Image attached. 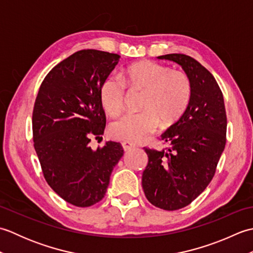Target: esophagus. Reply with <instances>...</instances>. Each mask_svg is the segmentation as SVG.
Segmentation results:
<instances>
[{"label":"esophagus","mask_w":253,"mask_h":253,"mask_svg":"<svg viewBox=\"0 0 253 253\" xmlns=\"http://www.w3.org/2000/svg\"><path fill=\"white\" fill-rule=\"evenodd\" d=\"M122 146H123V148H124V150H125V151H129L130 149L135 148V143H132L130 141H124L122 143Z\"/></svg>","instance_id":"esophagus-1"}]
</instances>
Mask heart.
Returning <instances> with one entry per match:
<instances>
[{"instance_id": "1", "label": "heart", "mask_w": 253, "mask_h": 253, "mask_svg": "<svg viewBox=\"0 0 253 253\" xmlns=\"http://www.w3.org/2000/svg\"><path fill=\"white\" fill-rule=\"evenodd\" d=\"M126 84L141 90L140 112L127 113L111 124V135L131 142L142 141L157 129L173 125L184 114L191 98V84L184 72L174 71L162 64L141 61L127 68L125 79L109 76L100 88L102 106L110 115L124 107Z\"/></svg>"}]
</instances>
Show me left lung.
<instances>
[{
	"label": "left lung",
	"instance_id": "left-lung-1",
	"mask_svg": "<svg viewBox=\"0 0 253 253\" xmlns=\"http://www.w3.org/2000/svg\"><path fill=\"white\" fill-rule=\"evenodd\" d=\"M158 58L180 65L191 84L185 113L161 136L169 147L144 148L149 158L142 173L144 195L154 207L175 211L190 204L212 180L226 143L227 118L222 91L206 67L177 53Z\"/></svg>",
	"mask_w": 253,
	"mask_h": 253
}]
</instances>
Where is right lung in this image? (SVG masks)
I'll use <instances>...</instances> for the list:
<instances>
[{"label": "right lung", "instance_id": "1", "mask_svg": "<svg viewBox=\"0 0 253 253\" xmlns=\"http://www.w3.org/2000/svg\"><path fill=\"white\" fill-rule=\"evenodd\" d=\"M120 55L82 50L53 67L42 82L32 113L34 146L42 173L58 196L85 208L101 201L113 169L124 154L120 142L93 150L106 117L100 88Z\"/></svg>", "mask_w": 253, "mask_h": 253}]
</instances>
